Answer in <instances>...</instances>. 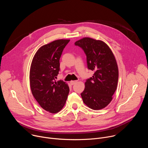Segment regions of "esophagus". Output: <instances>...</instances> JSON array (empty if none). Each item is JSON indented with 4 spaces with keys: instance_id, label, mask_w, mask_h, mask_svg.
Listing matches in <instances>:
<instances>
[{
    "instance_id": "esophagus-1",
    "label": "esophagus",
    "mask_w": 148,
    "mask_h": 148,
    "mask_svg": "<svg viewBox=\"0 0 148 148\" xmlns=\"http://www.w3.org/2000/svg\"><path fill=\"white\" fill-rule=\"evenodd\" d=\"M77 81H71L70 82V84L71 85H74V84H75V83H77Z\"/></svg>"
}]
</instances>
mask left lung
Here are the masks:
<instances>
[{"instance_id": "obj_1", "label": "left lung", "mask_w": 148, "mask_h": 148, "mask_svg": "<svg viewBox=\"0 0 148 148\" xmlns=\"http://www.w3.org/2000/svg\"><path fill=\"white\" fill-rule=\"evenodd\" d=\"M87 56L88 69L94 74L85 82L81 94L84 103L94 110L106 107L111 102L118 81V68L110 47L102 40L84 37L75 42Z\"/></svg>"}]
</instances>
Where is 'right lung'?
Wrapping results in <instances>:
<instances>
[{"mask_svg":"<svg viewBox=\"0 0 148 148\" xmlns=\"http://www.w3.org/2000/svg\"><path fill=\"white\" fill-rule=\"evenodd\" d=\"M70 40L59 39L42 46L34 54L30 69L32 93L45 110L56 114L66 103L69 87L56 79L60 70V58Z\"/></svg>","mask_w":148,"mask_h":148,"instance_id":"add662e5","label":"right lung"}]
</instances>
